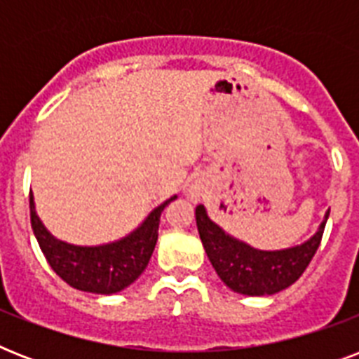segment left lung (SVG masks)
Returning a JSON list of instances; mask_svg holds the SVG:
<instances>
[{
    "label": "left lung",
    "instance_id": "left-lung-1",
    "mask_svg": "<svg viewBox=\"0 0 359 359\" xmlns=\"http://www.w3.org/2000/svg\"><path fill=\"white\" fill-rule=\"evenodd\" d=\"M330 212H326L317 233L292 248L285 250H255L242 240L225 233L208 218L207 208H196L197 231L208 261L219 279L231 290L245 296H270L287 289L300 278L313 255L317 253Z\"/></svg>",
    "mask_w": 359,
    "mask_h": 359
}]
</instances>
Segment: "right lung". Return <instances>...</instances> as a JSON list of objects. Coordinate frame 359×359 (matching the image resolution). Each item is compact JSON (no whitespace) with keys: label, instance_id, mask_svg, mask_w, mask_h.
Returning a JSON list of instances; mask_svg holds the SVG:
<instances>
[{"label":"right lung","instance_id":"obj_1","mask_svg":"<svg viewBox=\"0 0 359 359\" xmlns=\"http://www.w3.org/2000/svg\"><path fill=\"white\" fill-rule=\"evenodd\" d=\"M173 199L177 196L154 208L137 229L121 240L100 245H76L55 238L44 227L36 216L33 194H29L31 227L48 264L63 281L83 292L115 294L134 283L147 268L156 245L160 216Z\"/></svg>","mask_w":359,"mask_h":359}]
</instances>
